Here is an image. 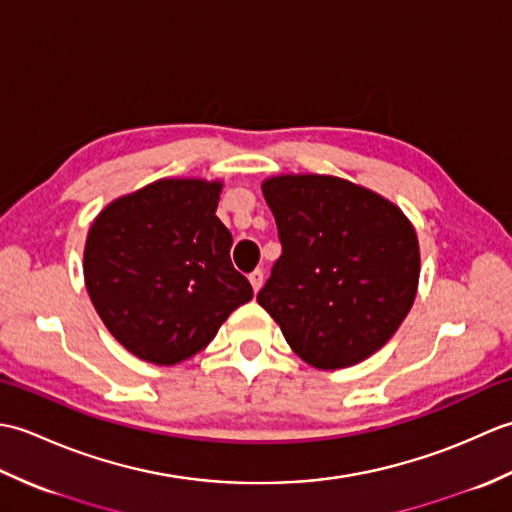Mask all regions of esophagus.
Wrapping results in <instances>:
<instances>
[{"label": "esophagus", "instance_id": "1", "mask_svg": "<svg viewBox=\"0 0 512 512\" xmlns=\"http://www.w3.org/2000/svg\"><path fill=\"white\" fill-rule=\"evenodd\" d=\"M248 281H250V286H253V290L255 292H259V288H262V284H264V270H253V273L248 275Z\"/></svg>", "mask_w": 512, "mask_h": 512}]
</instances>
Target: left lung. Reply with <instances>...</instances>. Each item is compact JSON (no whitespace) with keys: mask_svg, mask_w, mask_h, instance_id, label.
I'll use <instances>...</instances> for the list:
<instances>
[{"mask_svg":"<svg viewBox=\"0 0 512 512\" xmlns=\"http://www.w3.org/2000/svg\"><path fill=\"white\" fill-rule=\"evenodd\" d=\"M281 255L257 301L319 369L380 350L416 299L420 253L398 206L332 176L264 182Z\"/></svg>","mask_w":512,"mask_h":512,"instance_id":"left-lung-1","label":"left lung"}]
</instances>
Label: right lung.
Wrapping results in <instances>:
<instances>
[{
    "mask_svg": "<svg viewBox=\"0 0 512 512\" xmlns=\"http://www.w3.org/2000/svg\"><path fill=\"white\" fill-rule=\"evenodd\" d=\"M220 182L158 180L96 217L83 273L96 312L125 350L176 365L204 350L253 299L217 220Z\"/></svg>",
    "mask_w": 512,
    "mask_h": 512,
    "instance_id": "right-lung-1",
    "label": "right lung"
}]
</instances>
